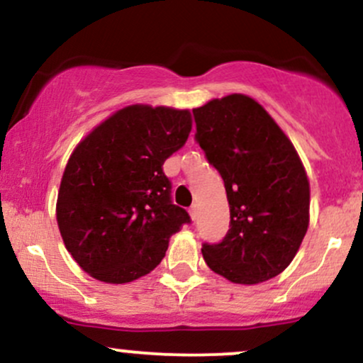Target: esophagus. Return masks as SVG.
<instances>
[{"mask_svg":"<svg viewBox=\"0 0 363 363\" xmlns=\"http://www.w3.org/2000/svg\"><path fill=\"white\" fill-rule=\"evenodd\" d=\"M189 215H191V218H193V220L198 218V208H196V205L189 208Z\"/></svg>","mask_w":363,"mask_h":363,"instance_id":"1","label":"esophagus"}]
</instances>
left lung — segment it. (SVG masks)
I'll list each match as a JSON object with an SVG mask.
<instances>
[{"label": "left lung", "mask_w": 363, "mask_h": 363, "mask_svg": "<svg viewBox=\"0 0 363 363\" xmlns=\"http://www.w3.org/2000/svg\"><path fill=\"white\" fill-rule=\"evenodd\" d=\"M196 143L223 179L230 228L203 257L227 280L254 285L280 274L309 227V181L291 141L242 94L193 109Z\"/></svg>", "instance_id": "1"}]
</instances>
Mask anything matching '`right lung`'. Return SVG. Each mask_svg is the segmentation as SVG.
<instances>
[{
	"label": "right lung",
	"mask_w": 363,
	"mask_h": 363,
	"mask_svg": "<svg viewBox=\"0 0 363 363\" xmlns=\"http://www.w3.org/2000/svg\"><path fill=\"white\" fill-rule=\"evenodd\" d=\"M189 111L129 106L99 124L66 164L57 227L83 272L128 283L155 269L169 239L191 223L172 203L164 162L186 143Z\"/></svg>",
	"instance_id": "1"
}]
</instances>
